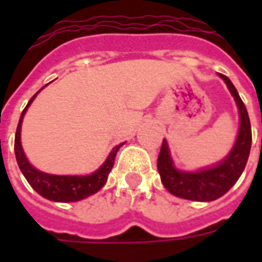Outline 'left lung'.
Returning a JSON list of instances; mask_svg holds the SVG:
<instances>
[{
  "label": "left lung",
  "instance_id": "left-lung-1",
  "mask_svg": "<svg viewBox=\"0 0 262 262\" xmlns=\"http://www.w3.org/2000/svg\"><path fill=\"white\" fill-rule=\"evenodd\" d=\"M220 77L223 78L229 91L234 97L240 115L238 135L227 157L210 168L188 172L177 170L174 167L168 144L165 140H163V146L160 150L157 168L161 177V182L168 192L182 199L209 202L223 196L236 184L247 164L251 148V125L247 109L231 81L223 74H220Z\"/></svg>",
  "mask_w": 262,
  "mask_h": 262
}]
</instances>
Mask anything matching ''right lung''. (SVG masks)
<instances>
[{"label":"right lung","mask_w":262,"mask_h":262,"mask_svg":"<svg viewBox=\"0 0 262 262\" xmlns=\"http://www.w3.org/2000/svg\"><path fill=\"white\" fill-rule=\"evenodd\" d=\"M39 92H40V90L31 98V101L28 102L26 108L24 109V112H22L19 118L18 127H16V133H15V157H16L20 171L25 176L26 181L29 182V185L39 195H42L43 198H46L49 201H54V202H77V201L91 196L105 185L109 172L114 167L116 153H118V150L123 143L112 148V151L109 153L108 159L105 160V163L95 172H92L91 176H53V174H46V172L36 170L28 161L25 153L22 150L20 125H22V119L25 116V112L28 111L29 105L36 98Z\"/></svg>","instance_id":"add662e5"}]
</instances>
